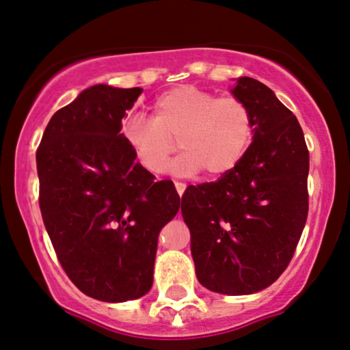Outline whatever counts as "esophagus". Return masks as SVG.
<instances>
[{"label":"esophagus","instance_id":"1","mask_svg":"<svg viewBox=\"0 0 350 350\" xmlns=\"http://www.w3.org/2000/svg\"><path fill=\"white\" fill-rule=\"evenodd\" d=\"M185 188H187V185H185V183H182V182H175V190H176V193H178L180 196H182L183 193H185Z\"/></svg>","mask_w":350,"mask_h":350}]
</instances>
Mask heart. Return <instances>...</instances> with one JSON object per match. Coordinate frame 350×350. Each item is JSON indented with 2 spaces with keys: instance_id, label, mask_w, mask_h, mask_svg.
Segmentation results:
<instances>
[{
  "instance_id": "b5f03b06",
  "label": "heart",
  "mask_w": 350,
  "mask_h": 350,
  "mask_svg": "<svg viewBox=\"0 0 350 350\" xmlns=\"http://www.w3.org/2000/svg\"><path fill=\"white\" fill-rule=\"evenodd\" d=\"M122 134L135 159L150 174H159L180 147L185 152L168 165L175 175L232 172L244 159L254 135L252 111L236 96L217 98L195 85H180L155 100L152 119L129 118Z\"/></svg>"
}]
</instances>
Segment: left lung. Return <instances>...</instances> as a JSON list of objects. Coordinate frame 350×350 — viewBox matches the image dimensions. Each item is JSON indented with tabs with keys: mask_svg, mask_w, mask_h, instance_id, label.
Listing matches in <instances>:
<instances>
[{
	"mask_svg": "<svg viewBox=\"0 0 350 350\" xmlns=\"http://www.w3.org/2000/svg\"><path fill=\"white\" fill-rule=\"evenodd\" d=\"M231 92L252 111V144L217 182L187 188L182 216L198 282L234 297L267 288L288 267L306 224L310 152L269 86L241 77Z\"/></svg>",
	"mask_w": 350,
	"mask_h": 350,
	"instance_id": "8db88e82",
	"label": "left lung"
}]
</instances>
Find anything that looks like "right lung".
Listing matches in <instances>:
<instances>
[{
  "instance_id": "right-lung-1",
  "label": "right lung",
  "mask_w": 350,
  "mask_h": 350,
  "mask_svg": "<svg viewBox=\"0 0 350 350\" xmlns=\"http://www.w3.org/2000/svg\"><path fill=\"white\" fill-rule=\"evenodd\" d=\"M142 88L94 85L57 111L36 154L39 206L57 258L85 295L121 303L154 282L160 229L180 196L135 162L122 118Z\"/></svg>"
}]
</instances>
